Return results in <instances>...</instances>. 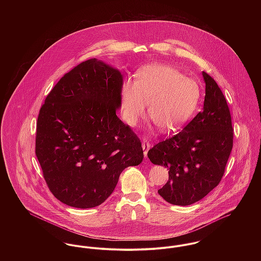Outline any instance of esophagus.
Listing matches in <instances>:
<instances>
[{"label": "esophagus", "mask_w": 261, "mask_h": 261, "mask_svg": "<svg viewBox=\"0 0 261 261\" xmlns=\"http://www.w3.org/2000/svg\"><path fill=\"white\" fill-rule=\"evenodd\" d=\"M142 147H143V149H144V155H145V158H147L148 156V151H149V147H150V144H149L147 140H144V142L142 144Z\"/></svg>", "instance_id": "esophagus-1"}]
</instances>
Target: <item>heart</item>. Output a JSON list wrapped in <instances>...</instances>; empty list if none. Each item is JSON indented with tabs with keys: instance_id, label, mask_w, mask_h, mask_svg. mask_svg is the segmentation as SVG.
Returning a JSON list of instances; mask_svg holds the SVG:
<instances>
[{
	"instance_id": "heart-1",
	"label": "heart",
	"mask_w": 261,
	"mask_h": 261,
	"mask_svg": "<svg viewBox=\"0 0 261 261\" xmlns=\"http://www.w3.org/2000/svg\"><path fill=\"white\" fill-rule=\"evenodd\" d=\"M201 91L196 80L169 65H148L137 81L126 80L121 90L123 119L135 126L144 118L149 103L150 119L163 133H172L192 117Z\"/></svg>"
}]
</instances>
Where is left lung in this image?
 Masks as SVG:
<instances>
[{
	"label": "left lung",
	"mask_w": 261,
	"mask_h": 261,
	"mask_svg": "<svg viewBox=\"0 0 261 261\" xmlns=\"http://www.w3.org/2000/svg\"><path fill=\"white\" fill-rule=\"evenodd\" d=\"M203 111L177 135L154 145L149 161L169 169V180L158 191L167 202L188 206L217 186L233 147L230 111L216 81L203 71Z\"/></svg>",
	"instance_id": "8db88e82"
}]
</instances>
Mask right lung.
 Segmentation results:
<instances>
[{
	"label": "right lung",
	"instance_id": "1",
	"mask_svg": "<svg viewBox=\"0 0 261 261\" xmlns=\"http://www.w3.org/2000/svg\"><path fill=\"white\" fill-rule=\"evenodd\" d=\"M122 75L101 60L64 75L41 107L36 155L51 193L80 209L103 203L121 172L143 162L141 141L116 115Z\"/></svg>",
	"mask_w": 261,
	"mask_h": 261
}]
</instances>
